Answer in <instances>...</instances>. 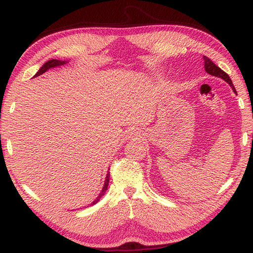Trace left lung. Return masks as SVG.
<instances>
[{"instance_id":"left-lung-1","label":"left lung","mask_w":253,"mask_h":253,"mask_svg":"<svg viewBox=\"0 0 253 253\" xmlns=\"http://www.w3.org/2000/svg\"><path fill=\"white\" fill-rule=\"evenodd\" d=\"M203 60H204V68H206V72L208 74L212 75V76H216V77H219V78L224 79L225 82H226L230 85V87H232V89L234 90V92L237 93V92H236V89L234 87L232 79L229 78V76H228L226 73H225L224 71H222V69L219 68L217 65H215V64H214L211 60H210L209 57L203 56Z\"/></svg>"}]
</instances>
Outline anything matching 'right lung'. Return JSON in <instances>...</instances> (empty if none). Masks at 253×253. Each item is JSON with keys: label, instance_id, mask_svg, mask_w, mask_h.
Masks as SVG:
<instances>
[{"label": "right lung", "instance_id": "add662e5", "mask_svg": "<svg viewBox=\"0 0 253 253\" xmlns=\"http://www.w3.org/2000/svg\"><path fill=\"white\" fill-rule=\"evenodd\" d=\"M64 64H66V61H60V60H50V61H47V62L44 64V65L39 69V72H38V73L36 74L35 77L40 76L41 74L45 73V72L47 71V69H50V68H52V67L61 66V65H64ZM109 180H110V171H109V173H107V175H106V178H105V182H104L103 189H102V191H101L100 195L98 196V198H96L95 200H94L92 203H91V204H95L96 202H98V201L100 200V198L104 195V192H105L106 189H107V186H109Z\"/></svg>", "mask_w": 253, "mask_h": 253}]
</instances>
